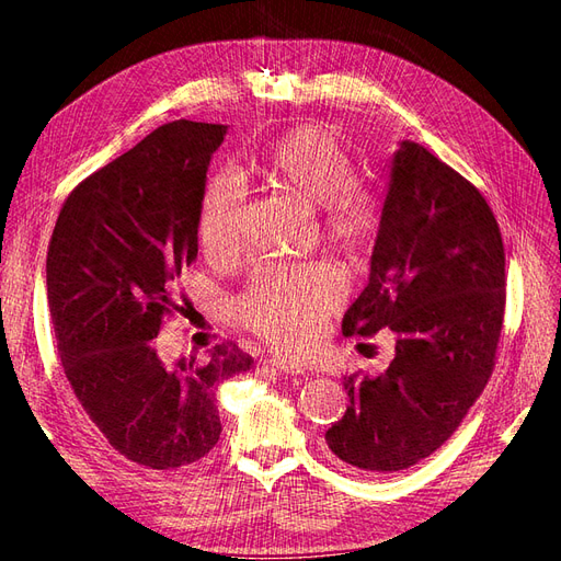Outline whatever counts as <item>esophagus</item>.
I'll return each instance as SVG.
<instances>
[{
  "instance_id": "1",
  "label": "esophagus",
  "mask_w": 561,
  "mask_h": 561,
  "mask_svg": "<svg viewBox=\"0 0 561 561\" xmlns=\"http://www.w3.org/2000/svg\"><path fill=\"white\" fill-rule=\"evenodd\" d=\"M268 367H274L276 371H280V375H290V377H299V375H304V371H301L299 367H295V365H287L285 360H278V358H271V360H268Z\"/></svg>"
}]
</instances>
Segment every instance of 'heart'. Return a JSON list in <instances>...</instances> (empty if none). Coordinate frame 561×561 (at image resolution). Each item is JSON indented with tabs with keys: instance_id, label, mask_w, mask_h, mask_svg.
<instances>
[{
	"instance_id": "1",
	"label": "heart",
	"mask_w": 561,
	"mask_h": 561,
	"mask_svg": "<svg viewBox=\"0 0 561 561\" xmlns=\"http://www.w3.org/2000/svg\"><path fill=\"white\" fill-rule=\"evenodd\" d=\"M257 171L287 194L320 208L318 229L330 245L360 252L379 227L377 198L355 184L348 151L322 126L280 135L257 157ZM243 184L231 173L208 180L198 203V241L213 260H233L243 248ZM344 297L342 276L328 264H266L233 304L241 325L290 358L313 353L325 318Z\"/></svg>"
}]
</instances>
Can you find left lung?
<instances>
[{"mask_svg": "<svg viewBox=\"0 0 561 561\" xmlns=\"http://www.w3.org/2000/svg\"><path fill=\"white\" fill-rule=\"evenodd\" d=\"M505 309V252L484 196L412 140L388 165L369 280L346 336L393 332L377 377H344L351 404L325 443L365 472L404 470L443 447L494 369Z\"/></svg>", "mask_w": 561, "mask_h": 561, "instance_id": "1", "label": "left lung"}]
</instances>
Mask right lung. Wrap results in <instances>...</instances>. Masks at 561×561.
I'll return each mask as SVG.
<instances>
[{
	"mask_svg": "<svg viewBox=\"0 0 561 561\" xmlns=\"http://www.w3.org/2000/svg\"><path fill=\"white\" fill-rule=\"evenodd\" d=\"M229 126L173 122L67 196L46 254V295L65 377L107 443L154 470L190 466L222 433L217 386L252 358L225 342L163 365L161 320L198 252V203Z\"/></svg>",
	"mask_w": 561,
	"mask_h": 561,
	"instance_id": "right-lung-1",
	"label": "right lung"
}]
</instances>
